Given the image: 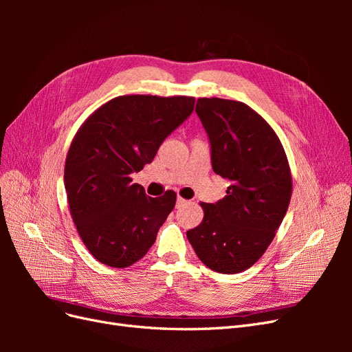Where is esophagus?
Returning <instances> with one entry per match:
<instances>
[{
  "mask_svg": "<svg viewBox=\"0 0 352 352\" xmlns=\"http://www.w3.org/2000/svg\"><path fill=\"white\" fill-rule=\"evenodd\" d=\"M186 202V199H184L182 197H177V199H176V207H180V206H184Z\"/></svg>",
  "mask_w": 352,
  "mask_h": 352,
  "instance_id": "34e87169",
  "label": "esophagus"
}]
</instances>
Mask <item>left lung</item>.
<instances>
[{"label": "left lung", "mask_w": 352, "mask_h": 352, "mask_svg": "<svg viewBox=\"0 0 352 352\" xmlns=\"http://www.w3.org/2000/svg\"><path fill=\"white\" fill-rule=\"evenodd\" d=\"M195 111L208 135L212 170L230 185L216 204L201 202L204 219L186 236L208 269L241 273L258 261L286 214L289 164L278 135L247 104L199 98Z\"/></svg>", "instance_id": "obj_1"}]
</instances>
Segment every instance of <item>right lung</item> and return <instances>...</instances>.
Returning a JSON list of instances; mask_svg holds the SVG:
<instances>
[{
    "label": "right lung",
    "instance_id": "1",
    "mask_svg": "<svg viewBox=\"0 0 352 352\" xmlns=\"http://www.w3.org/2000/svg\"><path fill=\"white\" fill-rule=\"evenodd\" d=\"M192 97L122 95L94 111L74 135L65 166L70 214L85 247L110 267H129L153 247L176 204L132 182L194 110Z\"/></svg>",
    "mask_w": 352,
    "mask_h": 352
}]
</instances>
